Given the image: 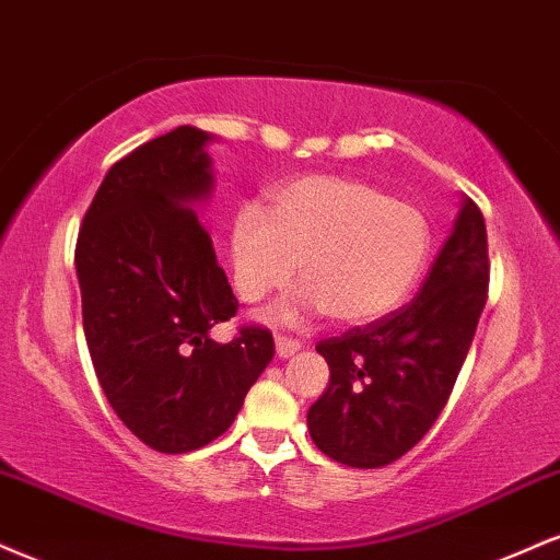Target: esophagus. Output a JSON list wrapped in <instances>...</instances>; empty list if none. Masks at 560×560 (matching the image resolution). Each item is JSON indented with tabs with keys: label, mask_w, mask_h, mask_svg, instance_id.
Returning a JSON list of instances; mask_svg holds the SVG:
<instances>
[{
	"label": "esophagus",
	"mask_w": 560,
	"mask_h": 560,
	"mask_svg": "<svg viewBox=\"0 0 560 560\" xmlns=\"http://www.w3.org/2000/svg\"><path fill=\"white\" fill-rule=\"evenodd\" d=\"M275 351H278L280 359H291L293 353L301 351V343L299 340L282 338V335H278V338H275Z\"/></svg>",
	"instance_id": "obj_1"
}]
</instances>
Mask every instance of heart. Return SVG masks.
Listing matches in <instances>:
<instances>
[{"instance_id": "obj_1", "label": "heart", "mask_w": 560, "mask_h": 560, "mask_svg": "<svg viewBox=\"0 0 560 560\" xmlns=\"http://www.w3.org/2000/svg\"><path fill=\"white\" fill-rule=\"evenodd\" d=\"M424 212L374 183L306 175L272 196V212L246 203L230 225V267L243 301L282 291V317L327 312L340 325H366L406 301L430 259Z\"/></svg>"}]
</instances>
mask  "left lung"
Masks as SVG:
<instances>
[{
    "label": "left lung",
    "mask_w": 560,
    "mask_h": 560,
    "mask_svg": "<svg viewBox=\"0 0 560 560\" xmlns=\"http://www.w3.org/2000/svg\"><path fill=\"white\" fill-rule=\"evenodd\" d=\"M488 280L485 217L464 196L417 299L317 346L330 366V385L312 404L306 424L325 456L353 469H377L427 435L475 340Z\"/></svg>",
    "instance_id": "left-lung-1"
}]
</instances>
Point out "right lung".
<instances>
[{
	"mask_svg": "<svg viewBox=\"0 0 560 560\" xmlns=\"http://www.w3.org/2000/svg\"><path fill=\"white\" fill-rule=\"evenodd\" d=\"M212 133L180 125L109 167L78 233L83 332L104 396L160 453L212 443L275 357L272 332L243 327L199 207L214 188Z\"/></svg>",
	"mask_w": 560,
	"mask_h": 560,
	"instance_id": "obj_1",
	"label": "right lung"
}]
</instances>
